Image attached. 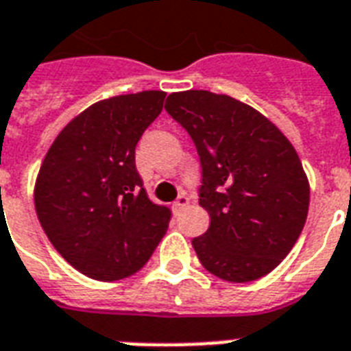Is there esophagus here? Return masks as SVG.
Masks as SVG:
<instances>
[{
    "instance_id": "1",
    "label": "esophagus",
    "mask_w": 351,
    "mask_h": 351,
    "mask_svg": "<svg viewBox=\"0 0 351 351\" xmlns=\"http://www.w3.org/2000/svg\"><path fill=\"white\" fill-rule=\"evenodd\" d=\"M187 204H189V198H187L186 195H180V197L175 200V204H173V209L178 213V211H182L184 208H187Z\"/></svg>"
}]
</instances>
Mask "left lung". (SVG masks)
Returning a JSON list of instances; mask_svg holds the SVG:
<instances>
[{"mask_svg":"<svg viewBox=\"0 0 351 351\" xmlns=\"http://www.w3.org/2000/svg\"><path fill=\"white\" fill-rule=\"evenodd\" d=\"M165 111L189 132L202 165L198 204L209 228L193 239L198 261L228 282L273 271L299 239L310 206L308 176L291 142L228 95L173 93Z\"/></svg>","mask_w":351,"mask_h":351,"instance_id":"obj_1","label":"left lung"}]
</instances>
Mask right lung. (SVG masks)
Masks as SVG:
<instances>
[{
    "label": "right lung",
    "mask_w": 351,
    "mask_h": 351,
    "mask_svg": "<svg viewBox=\"0 0 351 351\" xmlns=\"http://www.w3.org/2000/svg\"><path fill=\"white\" fill-rule=\"evenodd\" d=\"M164 90L96 101L63 127L41 162L34 206L51 244L87 277L112 282L140 271L171 211L149 200L134 149L164 107Z\"/></svg>",
    "instance_id": "1"
}]
</instances>
